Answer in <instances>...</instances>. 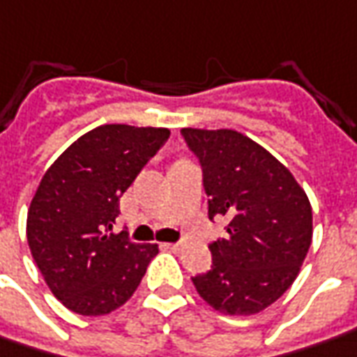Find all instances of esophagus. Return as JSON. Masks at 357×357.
I'll use <instances>...</instances> for the list:
<instances>
[{
	"instance_id": "obj_1",
	"label": "esophagus",
	"mask_w": 357,
	"mask_h": 357,
	"mask_svg": "<svg viewBox=\"0 0 357 357\" xmlns=\"http://www.w3.org/2000/svg\"><path fill=\"white\" fill-rule=\"evenodd\" d=\"M164 248L169 250V252H179L181 250V244H178V242H166V244H162Z\"/></svg>"
}]
</instances>
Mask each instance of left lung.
I'll return each instance as SVG.
<instances>
[{
  "mask_svg": "<svg viewBox=\"0 0 357 357\" xmlns=\"http://www.w3.org/2000/svg\"><path fill=\"white\" fill-rule=\"evenodd\" d=\"M203 166L209 219L227 236L209 246L213 266L193 285L215 311L250 317L280 299L299 275L312 240L311 201L258 142L232 128H181Z\"/></svg>",
  "mask_w": 357,
  "mask_h": 357,
  "instance_id": "obj_1",
  "label": "left lung"
}]
</instances>
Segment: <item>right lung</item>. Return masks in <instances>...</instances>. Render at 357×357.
<instances>
[{"label": "right lung", "mask_w": 357, "mask_h": 357, "mask_svg": "<svg viewBox=\"0 0 357 357\" xmlns=\"http://www.w3.org/2000/svg\"><path fill=\"white\" fill-rule=\"evenodd\" d=\"M168 137L164 127L101 125L45 172L26 213V242L70 311L103 317L123 307L158 254V244H135L113 227L121 195Z\"/></svg>", "instance_id": "1"}]
</instances>
